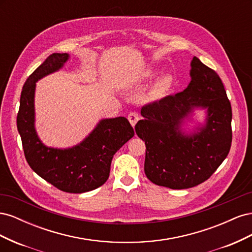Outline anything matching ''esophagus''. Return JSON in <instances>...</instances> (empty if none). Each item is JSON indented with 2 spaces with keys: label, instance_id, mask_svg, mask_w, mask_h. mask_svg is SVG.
<instances>
[{
  "label": "esophagus",
  "instance_id": "34e87169",
  "mask_svg": "<svg viewBox=\"0 0 252 252\" xmlns=\"http://www.w3.org/2000/svg\"><path fill=\"white\" fill-rule=\"evenodd\" d=\"M139 120H140V117H139V114L136 113V112H130V113L128 114V121L130 122V124H131L132 127L135 126V124L138 123Z\"/></svg>",
  "mask_w": 252,
  "mask_h": 252
}]
</instances>
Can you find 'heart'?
<instances>
[{"instance_id": "obj_1", "label": "heart", "mask_w": 252, "mask_h": 252, "mask_svg": "<svg viewBox=\"0 0 252 252\" xmlns=\"http://www.w3.org/2000/svg\"><path fill=\"white\" fill-rule=\"evenodd\" d=\"M156 71L152 69L145 70L143 73L144 80H150L154 78ZM173 84V79L169 74H162L154 83L151 84L147 91V98L151 102L161 100L167 94L169 93Z\"/></svg>"}]
</instances>
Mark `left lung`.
Here are the masks:
<instances>
[{"label":"left lung","instance_id":"8db88e82","mask_svg":"<svg viewBox=\"0 0 252 252\" xmlns=\"http://www.w3.org/2000/svg\"><path fill=\"white\" fill-rule=\"evenodd\" d=\"M191 81L186 89L144 106L135 132L146 145L144 170L158 186L186 189L211 177L229 154L232 131L231 105L215 70L193 57ZM206 117L191 131L184 126L194 110Z\"/></svg>","mask_w":252,"mask_h":252}]
</instances>
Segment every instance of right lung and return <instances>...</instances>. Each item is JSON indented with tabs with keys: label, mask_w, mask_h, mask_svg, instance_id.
I'll use <instances>...</instances> for the list:
<instances>
[{
	"label": "right lung",
	"mask_w": 252,
	"mask_h": 252,
	"mask_svg": "<svg viewBox=\"0 0 252 252\" xmlns=\"http://www.w3.org/2000/svg\"><path fill=\"white\" fill-rule=\"evenodd\" d=\"M68 53H52L29 75L23 86L17 127L26 161L42 179L65 192L83 193L108 180L114 154L134 135L124 117L102 119L81 143L68 148L48 147L35 130L36 82L59 71L69 60Z\"/></svg>",
	"instance_id": "right-lung-1"
}]
</instances>
